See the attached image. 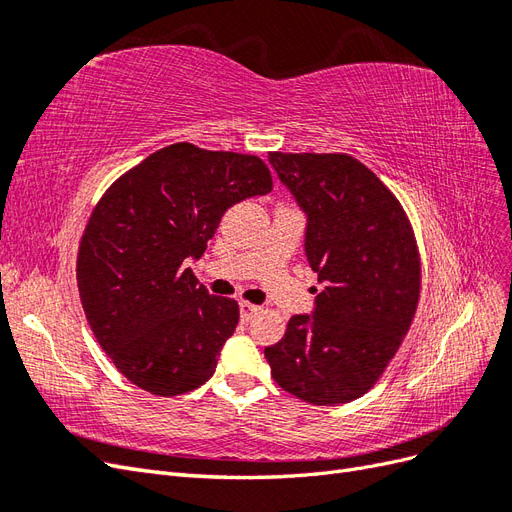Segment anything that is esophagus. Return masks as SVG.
I'll list each match as a JSON object with an SVG mask.
<instances>
[{
	"instance_id": "1",
	"label": "esophagus",
	"mask_w": 512,
	"mask_h": 512,
	"mask_svg": "<svg viewBox=\"0 0 512 512\" xmlns=\"http://www.w3.org/2000/svg\"><path fill=\"white\" fill-rule=\"evenodd\" d=\"M258 305H254V303H247V301H239V312H241V320H250L256 312H258Z\"/></svg>"
}]
</instances>
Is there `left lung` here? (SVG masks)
Instances as JSON below:
<instances>
[{
	"label": "left lung",
	"instance_id": "obj_1",
	"mask_svg": "<svg viewBox=\"0 0 512 512\" xmlns=\"http://www.w3.org/2000/svg\"><path fill=\"white\" fill-rule=\"evenodd\" d=\"M307 213L305 254L322 290L265 348L273 380L314 406L348 404L397 354L421 299V256L395 194L348 153L269 156ZM316 292V288H314Z\"/></svg>",
	"mask_w": 512,
	"mask_h": 512
}]
</instances>
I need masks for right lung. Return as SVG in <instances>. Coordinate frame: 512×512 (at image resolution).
Wrapping results in <instances>:
<instances>
[{"label":"right lung","instance_id":"right-lung-1","mask_svg":"<svg viewBox=\"0 0 512 512\" xmlns=\"http://www.w3.org/2000/svg\"><path fill=\"white\" fill-rule=\"evenodd\" d=\"M271 188V170L256 156L175 143L98 200L76 284L98 344L138 389L173 397L213 376L239 305L209 294L185 262L205 254L228 207Z\"/></svg>","mask_w":512,"mask_h":512}]
</instances>
